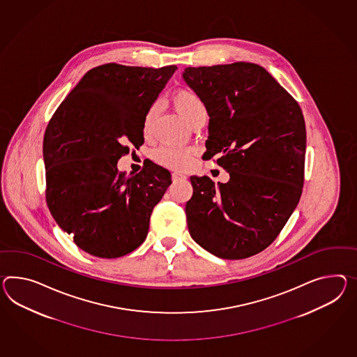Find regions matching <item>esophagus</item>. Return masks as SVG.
I'll return each mask as SVG.
<instances>
[{
    "label": "esophagus",
    "instance_id": "1",
    "mask_svg": "<svg viewBox=\"0 0 357 357\" xmlns=\"http://www.w3.org/2000/svg\"><path fill=\"white\" fill-rule=\"evenodd\" d=\"M172 179H173V182L185 181V179H187V176H185V175L178 174V173H173V174H172Z\"/></svg>",
    "mask_w": 357,
    "mask_h": 357
}]
</instances>
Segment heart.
Segmentation results:
<instances>
[{
	"instance_id": "1",
	"label": "heart",
	"mask_w": 357,
	"mask_h": 357,
	"mask_svg": "<svg viewBox=\"0 0 357 357\" xmlns=\"http://www.w3.org/2000/svg\"><path fill=\"white\" fill-rule=\"evenodd\" d=\"M173 105L178 114L182 116L185 122L191 126L195 122L206 119V105L200 96L191 90H178L173 96ZM158 112L157 105H151L143 120V134L147 137L151 132L153 120ZM196 149L192 147H176V146H162L157 148L153 157L158 164L167 166L174 170H185L191 166Z\"/></svg>"
}]
</instances>
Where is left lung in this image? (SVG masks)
I'll list each match as a JSON object with an SVG mask.
<instances>
[{"mask_svg":"<svg viewBox=\"0 0 357 357\" xmlns=\"http://www.w3.org/2000/svg\"><path fill=\"white\" fill-rule=\"evenodd\" d=\"M183 79L210 116L205 156L229 173L227 183L191 176L185 205L191 237L222 259H245L275 241L305 182L302 109L267 70L237 61L188 67Z\"/></svg>","mask_w":357,"mask_h":357,"instance_id":"obj_1","label":"left lung"}]
</instances>
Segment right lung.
Returning a JSON list of instances; mask_svg holds the SVG:
<instances>
[{
    "label": "right lung",
    "mask_w": 357,
    "mask_h": 357,
    "mask_svg": "<svg viewBox=\"0 0 357 357\" xmlns=\"http://www.w3.org/2000/svg\"><path fill=\"white\" fill-rule=\"evenodd\" d=\"M176 66L108 63L85 73L46 128V202L73 241L98 258H119L146 240L152 210L172 184L158 165L119 173L126 144L144 143L143 120Z\"/></svg>",
    "instance_id": "add662e5"
}]
</instances>
